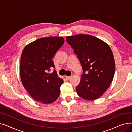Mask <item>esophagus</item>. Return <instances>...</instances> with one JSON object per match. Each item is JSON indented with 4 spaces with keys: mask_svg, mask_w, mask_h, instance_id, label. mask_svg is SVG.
Segmentation results:
<instances>
[{
    "mask_svg": "<svg viewBox=\"0 0 132 132\" xmlns=\"http://www.w3.org/2000/svg\"><path fill=\"white\" fill-rule=\"evenodd\" d=\"M72 77V76H70V77H68V76H66V79H67V80H69V79H71Z\"/></svg>",
    "mask_w": 132,
    "mask_h": 132,
    "instance_id": "esophagus-1",
    "label": "esophagus"
}]
</instances>
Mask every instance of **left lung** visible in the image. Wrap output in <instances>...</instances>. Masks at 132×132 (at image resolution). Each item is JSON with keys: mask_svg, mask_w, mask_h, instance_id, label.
<instances>
[{"mask_svg": "<svg viewBox=\"0 0 132 132\" xmlns=\"http://www.w3.org/2000/svg\"><path fill=\"white\" fill-rule=\"evenodd\" d=\"M66 41L78 55L84 71L76 87L78 95L88 101L98 98L107 90L114 75V58L110 46L88 34L67 36Z\"/></svg>", "mask_w": 132, "mask_h": 132, "instance_id": "1", "label": "left lung"}]
</instances>
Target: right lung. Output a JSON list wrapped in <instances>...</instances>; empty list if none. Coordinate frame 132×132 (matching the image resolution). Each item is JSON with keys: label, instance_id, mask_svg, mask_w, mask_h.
I'll return each instance as SVG.
<instances>
[{"label": "right lung", "instance_id": "right-lung-1", "mask_svg": "<svg viewBox=\"0 0 132 132\" xmlns=\"http://www.w3.org/2000/svg\"><path fill=\"white\" fill-rule=\"evenodd\" d=\"M64 43L61 37L40 38L27 44L20 60V78L26 90L37 102L50 104L60 95L64 81L56 71L47 73L54 67L52 61L55 53Z\"/></svg>", "mask_w": 132, "mask_h": 132}]
</instances>
